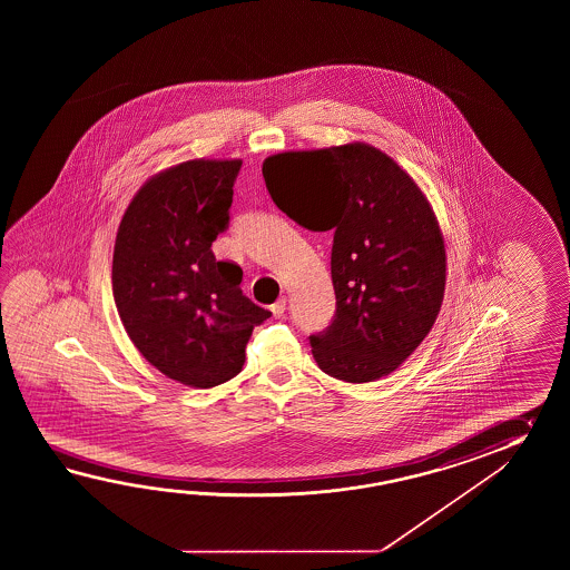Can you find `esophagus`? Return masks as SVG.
<instances>
[{"mask_svg": "<svg viewBox=\"0 0 570 570\" xmlns=\"http://www.w3.org/2000/svg\"><path fill=\"white\" fill-rule=\"evenodd\" d=\"M285 309H287V297H281L279 302L271 305V312H273L275 317H281V315L285 314Z\"/></svg>", "mask_w": 570, "mask_h": 570, "instance_id": "obj_1", "label": "esophagus"}]
</instances>
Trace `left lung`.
<instances>
[{"label":"left lung","mask_w":570,"mask_h":570,"mask_svg":"<svg viewBox=\"0 0 570 570\" xmlns=\"http://www.w3.org/2000/svg\"><path fill=\"white\" fill-rule=\"evenodd\" d=\"M263 177L291 219L334 230L336 314L309 336L315 363L346 383L393 373L434 326L446 287L444 238L424 191L364 142L273 155Z\"/></svg>","instance_id":"left-lung-1"}]
</instances>
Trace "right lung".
I'll list each match as a JSON object with an SVG mask.
<instances>
[{
  "label": "right lung",
  "mask_w": 570,
  "mask_h": 570,
  "mask_svg": "<svg viewBox=\"0 0 570 570\" xmlns=\"http://www.w3.org/2000/svg\"><path fill=\"white\" fill-rule=\"evenodd\" d=\"M240 167V158H194L160 170L136 191L116 236L121 324L148 363L189 387L238 375L253 330L271 317L243 295V268L212 253Z\"/></svg>",
  "instance_id": "right-lung-1"
}]
</instances>
